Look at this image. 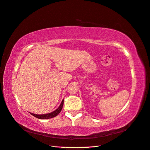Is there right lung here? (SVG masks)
Listing matches in <instances>:
<instances>
[{
	"label": "right lung",
	"instance_id": "obj_1",
	"mask_svg": "<svg viewBox=\"0 0 150 150\" xmlns=\"http://www.w3.org/2000/svg\"><path fill=\"white\" fill-rule=\"evenodd\" d=\"M63 101H64V100L63 99L60 105H59V106L58 107V108H57L56 110H54L52 112H50L48 114H35L31 113V112H29V113L31 114L32 115H33V116H35L36 118H38L40 119H47L54 117H56L57 115H58L59 114V112H61V110L63 108Z\"/></svg>",
	"mask_w": 150,
	"mask_h": 150
}]
</instances>
